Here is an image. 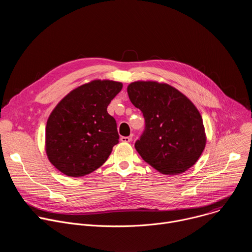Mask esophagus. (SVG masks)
Wrapping results in <instances>:
<instances>
[{
  "label": "esophagus",
  "mask_w": 252,
  "mask_h": 252,
  "mask_svg": "<svg viewBox=\"0 0 252 252\" xmlns=\"http://www.w3.org/2000/svg\"><path fill=\"white\" fill-rule=\"evenodd\" d=\"M131 139H132V135H131V134L128 135V136H122V137H121V140H122L123 142H129Z\"/></svg>",
  "instance_id": "esophagus-1"
}]
</instances>
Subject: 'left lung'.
Wrapping results in <instances>:
<instances>
[{"instance_id": "8db88e82", "label": "left lung", "mask_w": 252, "mask_h": 252, "mask_svg": "<svg viewBox=\"0 0 252 252\" xmlns=\"http://www.w3.org/2000/svg\"><path fill=\"white\" fill-rule=\"evenodd\" d=\"M127 94L145 118V129L134 143L142 159L163 174H179L191 167L206 140L194 104L171 86L157 82L131 83Z\"/></svg>"}]
</instances>
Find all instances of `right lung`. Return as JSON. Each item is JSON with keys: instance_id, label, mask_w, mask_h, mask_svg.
Returning a JSON list of instances; mask_svg holds the SVG:
<instances>
[{"instance_id": "right-lung-1", "label": "right lung", "mask_w": 252, "mask_h": 252, "mask_svg": "<svg viewBox=\"0 0 252 252\" xmlns=\"http://www.w3.org/2000/svg\"><path fill=\"white\" fill-rule=\"evenodd\" d=\"M122 89V83L93 81L71 91L55 107L47 123L46 151L61 172L84 176L110 157L120 135L107 105Z\"/></svg>"}]
</instances>
